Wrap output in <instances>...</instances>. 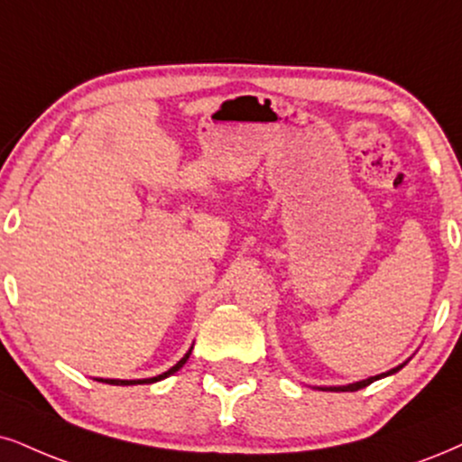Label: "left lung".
Masks as SVG:
<instances>
[{"label":"left lung","instance_id":"8db88e82","mask_svg":"<svg viewBox=\"0 0 462 462\" xmlns=\"http://www.w3.org/2000/svg\"><path fill=\"white\" fill-rule=\"evenodd\" d=\"M402 366H405V364H401V366H396V368L388 370V373H381V374H374V377H368V379L356 381V383H349V385H336V388H321V390H332V392H357V390L366 388V385L373 383V381L383 379V377H388V374H394V373H398V370H401Z\"/></svg>","mask_w":462,"mask_h":462}]
</instances>
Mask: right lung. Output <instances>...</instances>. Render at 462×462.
Returning <instances> with one entry per match:
<instances>
[{"instance_id": "right-lung-1", "label": "right lung", "mask_w": 462, "mask_h": 462, "mask_svg": "<svg viewBox=\"0 0 462 462\" xmlns=\"http://www.w3.org/2000/svg\"><path fill=\"white\" fill-rule=\"evenodd\" d=\"M190 351H192V346L190 349H188V353L184 357H181V360L175 364V366H171L167 373H162V374H158V377H152V379H96V381H102V383H111V385H136V383H153V381H161V379H167L169 374H173V373H178V370L184 366L186 364V360L188 357H190Z\"/></svg>"}]
</instances>
